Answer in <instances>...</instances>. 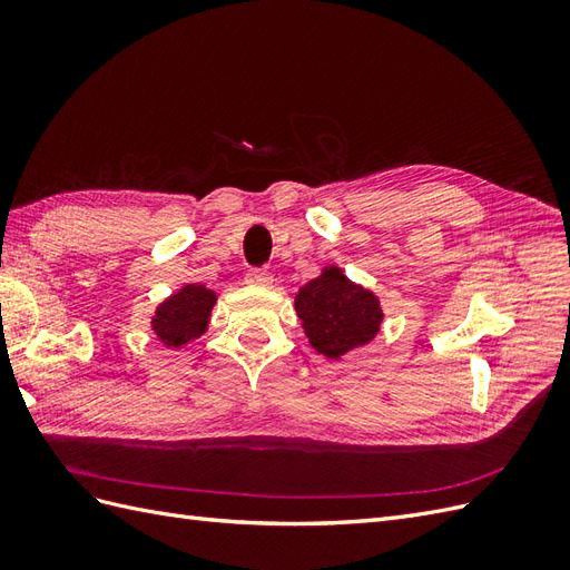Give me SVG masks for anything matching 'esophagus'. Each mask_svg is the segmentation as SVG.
Instances as JSON below:
<instances>
[{
  "label": "esophagus",
  "instance_id": "1",
  "mask_svg": "<svg viewBox=\"0 0 570 570\" xmlns=\"http://www.w3.org/2000/svg\"><path fill=\"white\" fill-rule=\"evenodd\" d=\"M273 275L268 268H249L247 271V283L252 285H271Z\"/></svg>",
  "mask_w": 570,
  "mask_h": 570
}]
</instances>
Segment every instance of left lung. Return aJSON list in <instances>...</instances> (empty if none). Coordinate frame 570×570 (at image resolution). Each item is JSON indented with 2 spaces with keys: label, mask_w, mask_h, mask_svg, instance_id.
<instances>
[{
  "label": "left lung",
  "mask_w": 570,
  "mask_h": 570,
  "mask_svg": "<svg viewBox=\"0 0 570 570\" xmlns=\"http://www.w3.org/2000/svg\"><path fill=\"white\" fill-rule=\"evenodd\" d=\"M295 308L312 347L327 358L371 342L383 321L373 292L344 278L340 268H325L316 281L299 287Z\"/></svg>",
  "instance_id": "left-lung-1"
}]
</instances>
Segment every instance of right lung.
Returning <instances> with one entry per match:
<instances>
[{
	"instance_id": "right-lung-1",
	"label": "right lung",
	"mask_w": 570,
	"mask_h": 570,
	"mask_svg": "<svg viewBox=\"0 0 570 570\" xmlns=\"http://www.w3.org/2000/svg\"><path fill=\"white\" fill-rule=\"evenodd\" d=\"M214 302L216 292L204 285H185L157 308V316L151 321L154 333L166 347H183L206 331Z\"/></svg>"
}]
</instances>
